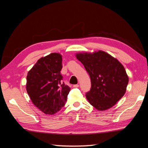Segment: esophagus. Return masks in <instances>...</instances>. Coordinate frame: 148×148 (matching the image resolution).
<instances>
[{
  "label": "esophagus",
  "instance_id": "1",
  "mask_svg": "<svg viewBox=\"0 0 148 148\" xmlns=\"http://www.w3.org/2000/svg\"><path fill=\"white\" fill-rule=\"evenodd\" d=\"M73 87H74V88H77V87H79V85H78V84L74 85H73Z\"/></svg>",
  "mask_w": 148,
  "mask_h": 148
}]
</instances>
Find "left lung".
Instances as JSON below:
<instances>
[{
	"label": "left lung",
	"instance_id": "obj_1",
	"mask_svg": "<svg viewBox=\"0 0 148 148\" xmlns=\"http://www.w3.org/2000/svg\"><path fill=\"white\" fill-rule=\"evenodd\" d=\"M76 58L90 77V90L86 93L88 102L99 111L114 106L126 91L129 77L123 66L103 51L79 53Z\"/></svg>",
	"mask_w": 148,
	"mask_h": 148
}]
</instances>
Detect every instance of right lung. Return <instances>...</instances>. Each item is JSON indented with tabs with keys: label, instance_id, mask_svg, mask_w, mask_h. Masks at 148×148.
Wrapping results in <instances>:
<instances>
[{
	"label": "right lung",
	"instance_id": "right-lung-1",
	"mask_svg": "<svg viewBox=\"0 0 148 148\" xmlns=\"http://www.w3.org/2000/svg\"><path fill=\"white\" fill-rule=\"evenodd\" d=\"M62 56L52 53L37 61L28 72L26 90L32 101L45 114H53L65 106L71 90L62 82Z\"/></svg>",
	"mask_w": 148,
	"mask_h": 148
}]
</instances>
